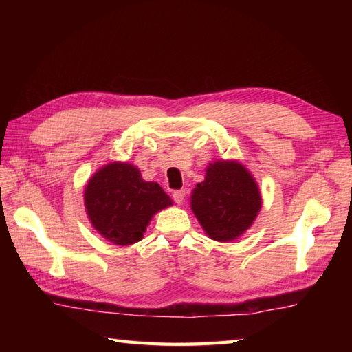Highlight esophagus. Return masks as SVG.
I'll return each mask as SVG.
<instances>
[{
	"label": "esophagus",
	"mask_w": 352,
	"mask_h": 352,
	"mask_svg": "<svg viewBox=\"0 0 352 352\" xmlns=\"http://www.w3.org/2000/svg\"><path fill=\"white\" fill-rule=\"evenodd\" d=\"M184 197H186V190H184V189L172 192V198H174V201H175L177 204H182L183 201H184Z\"/></svg>",
	"instance_id": "1"
}]
</instances>
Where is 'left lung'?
Listing matches in <instances>:
<instances>
[{
  "instance_id": "left-lung-1",
  "label": "left lung",
  "mask_w": 352,
  "mask_h": 352,
  "mask_svg": "<svg viewBox=\"0 0 352 352\" xmlns=\"http://www.w3.org/2000/svg\"><path fill=\"white\" fill-rule=\"evenodd\" d=\"M192 210L213 241L237 239L251 227L261 207L256 182L241 163L216 162L192 192Z\"/></svg>"
}]
</instances>
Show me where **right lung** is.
<instances>
[{"label":"right lung","mask_w":352,"mask_h":352,"mask_svg":"<svg viewBox=\"0 0 352 352\" xmlns=\"http://www.w3.org/2000/svg\"><path fill=\"white\" fill-rule=\"evenodd\" d=\"M85 204L100 234L125 246L139 242L151 216L172 203L159 184L142 180L138 168L110 163L87 183Z\"/></svg>","instance_id":"add662e5"}]
</instances>
